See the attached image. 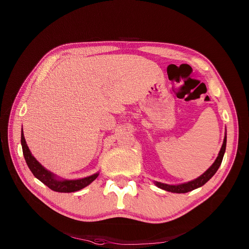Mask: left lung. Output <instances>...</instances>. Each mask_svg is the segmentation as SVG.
<instances>
[{"label": "left lung", "instance_id": "1", "mask_svg": "<svg viewBox=\"0 0 249 249\" xmlns=\"http://www.w3.org/2000/svg\"><path fill=\"white\" fill-rule=\"evenodd\" d=\"M226 149V135L224 137V141H223V145H222L220 152L217 156V159L215 160V162L209 167L207 171L200 176L198 178H196L192 181L186 182V184H181V185H177V186H171V185H166V184H161V182L155 181V185L158 186L159 188L167 191V192H172V193H178V194H182V193H188L190 191H193L197 188H200L202 186H204L206 182L210 179L218 171V168L222 162V160H223L224 156V152Z\"/></svg>", "mask_w": 249, "mask_h": 249}]
</instances>
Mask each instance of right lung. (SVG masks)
<instances>
[{
  "instance_id": "right-lung-1",
  "label": "right lung",
  "mask_w": 249,
  "mask_h": 249,
  "mask_svg": "<svg viewBox=\"0 0 249 249\" xmlns=\"http://www.w3.org/2000/svg\"><path fill=\"white\" fill-rule=\"evenodd\" d=\"M21 144H22L23 154H24L26 163H27L28 167L30 168V171L32 172L34 177L37 178L40 181H42L44 185H46L52 191L59 192V193H72V192L80 191L83 188L89 186L90 182L94 181L99 176V174H95L93 176H89L80 179H71V180L57 179L53 174L48 172L47 169L35 160L34 156L31 154L27 144H26V141L23 134V129L21 133Z\"/></svg>"
}]
</instances>
